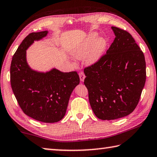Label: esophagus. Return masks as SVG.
<instances>
[{"instance_id":"1","label":"esophagus","mask_w":157,"mask_h":157,"mask_svg":"<svg viewBox=\"0 0 157 157\" xmlns=\"http://www.w3.org/2000/svg\"><path fill=\"white\" fill-rule=\"evenodd\" d=\"M79 79H80L81 82H84L85 78H86V76H85L84 73L83 72H80L79 73Z\"/></svg>"}]
</instances>
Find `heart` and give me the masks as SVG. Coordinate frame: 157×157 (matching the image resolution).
<instances>
[{
  "label": "heart",
  "mask_w": 157,
  "mask_h": 157,
  "mask_svg": "<svg viewBox=\"0 0 157 157\" xmlns=\"http://www.w3.org/2000/svg\"><path fill=\"white\" fill-rule=\"evenodd\" d=\"M98 36L96 33L90 34L84 41L72 49L73 56L78 59L86 57V62L89 65L98 62L107 48V41L102 37Z\"/></svg>",
  "instance_id": "heart-1"
}]
</instances>
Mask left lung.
<instances>
[{"mask_svg": "<svg viewBox=\"0 0 157 157\" xmlns=\"http://www.w3.org/2000/svg\"><path fill=\"white\" fill-rule=\"evenodd\" d=\"M111 29L116 37L107 53L84 70L91 109L104 121L131 113L139 103L146 79L144 54L134 38L121 28Z\"/></svg>", "mask_w": 157, "mask_h": 157, "instance_id": "left-lung-1", "label": "left lung"}]
</instances>
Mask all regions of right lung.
<instances>
[{
	"label": "right lung",
	"mask_w": 157,
	"mask_h": 157,
	"mask_svg": "<svg viewBox=\"0 0 157 157\" xmlns=\"http://www.w3.org/2000/svg\"><path fill=\"white\" fill-rule=\"evenodd\" d=\"M48 33H33L23 39L12 57L10 82L16 99L26 115L43 123H53L64 117L69 98L79 84V78L76 71L63 73L52 68L44 73L30 67L26 50Z\"/></svg>",
	"instance_id": "1"
}]
</instances>
